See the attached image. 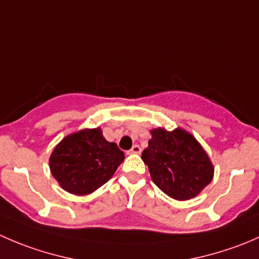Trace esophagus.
Here are the masks:
<instances>
[{"mask_svg": "<svg viewBox=\"0 0 259 259\" xmlns=\"http://www.w3.org/2000/svg\"><path fill=\"white\" fill-rule=\"evenodd\" d=\"M129 153L130 154H140L142 153V149H140L139 145H134L132 149H130Z\"/></svg>", "mask_w": 259, "mask_h": 259, "instance_id": "esophagus-1", "label": "esophagus"}]
</instances>
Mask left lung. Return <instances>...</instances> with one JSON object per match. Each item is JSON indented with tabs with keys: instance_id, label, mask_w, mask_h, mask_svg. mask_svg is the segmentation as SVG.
Returning a JSON list of instances; mask_svg holds the SVG:
<instances>
[{
	"instance_id": "8db88e82",
	"label": "left lung",
	"mask_w": 259,
	"mask_h": 259,
	"mask_svg": "<svg viewBox=\"0 0 259 259\" xmlns=\"http://www.w3.org/2000/svg\"><path fill=\"white\" fill-rule=\"evenodd\" d=\"M151 139L142 153L156 187L176 200L197 197L211 182L214 166L200 143L182 127L150 130Z\"/></svg>"
}]
</instances>
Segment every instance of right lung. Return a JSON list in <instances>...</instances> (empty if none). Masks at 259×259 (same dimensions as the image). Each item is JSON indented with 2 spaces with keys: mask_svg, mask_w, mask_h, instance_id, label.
I'll list each match as a JSON object with an SVG mask.
<instances>
[{
  "mask_svg": "<svg viewBox=\"0 0 259 259\" xmlns=\"http://www.w3.org/2000/svg\"><path fill=\"white\" fill-rule=\"evenodd\" d=\"M125 155L104 138L101 127L66 135L52 150L50 171L60 187L75 195H88L105 184Z\"/></svg>",
  "mask_w": 259,
  "mask_h": 259,
  "instance_id": "right-lung-1",
  "label": "right lung"
}]
</instances>
